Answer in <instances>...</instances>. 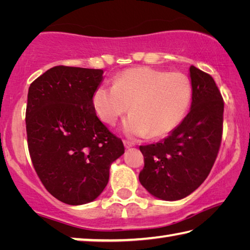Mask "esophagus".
<instances>
[{"label":"esophagus","instance_id":"34e87169","mask_svg":"<svg viewBox=\"0 0 250 250\" xmlns=\"http://www.w3.org/2000/svg\"><path fill=\"white\" fill-rule=\"evenodd\" d=\"M124 145H125V146L126 147V149H129V147H131V146H134V143H133V142H131V141H129V140H124Z\"/></svg>","mask_w":250,"mask_h":250}]
</instances>
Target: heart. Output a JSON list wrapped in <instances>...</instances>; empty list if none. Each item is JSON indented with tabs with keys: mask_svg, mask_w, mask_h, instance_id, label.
Wrapping results in <instances>:
<instances>
[{
	"mask_svg": "<svg viewBox=\"0 0 250 250\" xmlns=\"http://www.w3.org/2000/svg\"><path fill=\"white\" fill-rule=\"evenodd\" d=\"M192 83L185 74L139 67L117 76L115 84H100L92 96L97 115L113 125L130 108L125 124L130 134L152 138L171 133L192 101Z\"/></svg>",
	"mask_w": 250,
	"mask_h": 250,
	"instance_id": "b5f03b06",
	"label": "heart"
}]
</instances>
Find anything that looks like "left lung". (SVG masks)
I'll return each mask as SVG.
<instances>
[{
	"instance_id": "obj_1",
	"label": "left lung",
	"mask_w": 250,
	"mask_h": 250,
	"mask_svg": "<svg viewBox=\"0 0 250 250\" xmlns=\"http://www.w3.org/2000/svg\"><path fill=\"white\" fill-rule=\"evenodd\" d=\"M191 110L179 126L155 145L140 146L145 167L139 180L147 192L166 201L189 195L208 176L223 137L224 100L213 77L189 67Z\"/></svg>"
}]
</instances>
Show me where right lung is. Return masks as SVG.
Listing matches in <instances>:
<instances>
[{
  "instance_id": "right-lung-1",
  "label": "right lung",
  "mask_w": 250,
  "mask_h": 250,
  "mask_svg": "<svg viewBox=\"0 0 250 250\" xmlns=\"http://www.w3.org/2000/svg\"><path fill=\"white\" fill-rule=\"evenodd\" d=\"M103 69L55 66L28 88L27 146L45 188L62 203L94 201L109 181V167L124 154L121 139L96 115L92 96Z\"/></svg>"
}]
</instances>
